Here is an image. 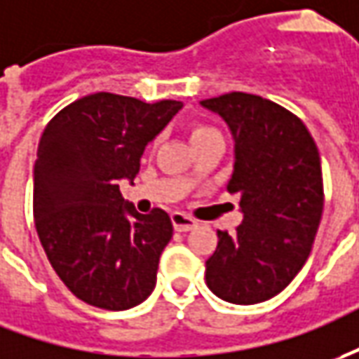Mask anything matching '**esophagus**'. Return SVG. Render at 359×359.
<instances>
[{"instance_id": "esophagus-1", "label": "esophagus", "mask_w": 359, "mask_h": 359, "mask_svg": "<svg viewBox=\"0 0 359 359\" xmlns=\"http://www.w3.org/2000/svg\"><path fill=\"white\" fill-rule=\"evenodd\" d=\"M170 220H172V226H175V230L177 231H190L198 226L196 220H192V218H189V216L182 214V212H175V214L170 216Z\"/></svg>"}]
</instances>
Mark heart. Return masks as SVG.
Returning a JSON list of instances; mask_svg holds the SVG:
<instances>
[{
	"label": "heart",
	"mask_w": 359,
	"mask_h": 359,
	"mask_svg": "<svg viewBox=\"0 0 359 359\" xmlns=\"http://www.w3.org/2000/svg\"><path fill=\"white\" fill-rule=\"evenodd\" d=\"M210 133H218L216 129L210 128V126H202V123H196V126H192L190 128V141H194V139L204 137V135H210Z\"/></svg>",
	"instance_id": "b5f03b06"
}]
</instances>
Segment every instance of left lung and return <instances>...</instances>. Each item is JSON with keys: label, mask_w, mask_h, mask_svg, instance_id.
I'll use <instances>...</instances> for the list:
<instances>
[{"label": "left lung", "mask_w": 359, "mask_h": 359, "mask_svg": "<svg viewBox=\"0 0 359 359\" xmlns=\"http://www.w3.org/2000/svg\"><path fill=\"white\" fill-rule=\"evenodd\" d=\"M231 131L236 163L228 192L240 194L236 233L218 231L206 285L222 301L255 304L294 279L323 218L320 155L306 126L255 94L230 92L200 102Z\"/></svg>", "instance_id": "left-lung-1"}]
</instances>
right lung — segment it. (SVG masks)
<instances>
[{"label":"right lung","instance_id":"obj_1","mask_svg":"<svg viewBox=\"0 0 359 359\" xmlns=\"http://www.w3.org/2000/svg\"><path fill=\"white\" fill-rule=\"evenodd\" d=\"M182 108L109 92L68 104L39 141L33 216L41 245L76 299L106 311L137 306L155 289L172 238L169 214H139L119 192L149 141Z\"/></svg>","mask_w":359,"mask_h":359}]
</instances>
